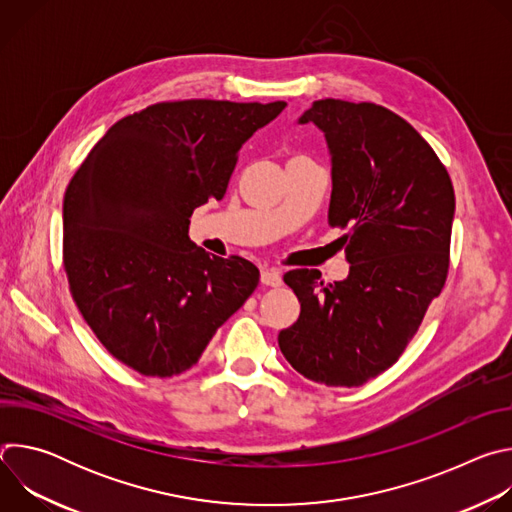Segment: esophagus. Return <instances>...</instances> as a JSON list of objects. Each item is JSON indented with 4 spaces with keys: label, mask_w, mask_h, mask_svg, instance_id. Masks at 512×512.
<instances>
[{
    "label": "esophagus",
    "mask_w": 512,
    "mask_h": 512,
    "mask_svg": "<svg viewBox=\"0 0 512 512\" xmlns=\"http://www.w3.org/2000/svg\"><path fill=\"white\" fill-rule=\"evenodd\" d=\"M261 283H263V285H271V287L281 285V273H279V269H275V267L263 269V271H261Z\"/></svg>",
    "instance_id": "1"
}]
</instances>
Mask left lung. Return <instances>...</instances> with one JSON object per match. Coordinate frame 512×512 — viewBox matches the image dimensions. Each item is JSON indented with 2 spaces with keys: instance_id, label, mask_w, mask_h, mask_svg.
Instances as JSON below:
<instances>
[{
  "instance_id": "left-lung-1",
  "label": "left lung",
  "mask_w": 512,
  "mask_h": 512,
  "mask_svg": "<svg viewBox=\"0 0 512 512\" xmlns=\"http://www.w3.org/2000/svg\"><path fill=\"white\" fill-rule=\"evenodd\" d=\"M310 121L328 141V225L348 231L350 273L324 283L318 269L287 271L302 312L277 340L306 379L360 387L393 367L442 294L454 186L431 145L381 105L322 99L300 117Z\"/></svg>"
}]
</instances>
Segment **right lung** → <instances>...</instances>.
Returning a JSON list of instances; mask_svg holds the SVG:
<instances>
[{"instance_id":"1","label":"right lung","mask_w":512,"mask_h":512,"mask_svg":"<svg viewBox=\"0 0 512 512\" xmlns=\"http://www.w3.org/2000/svg\"><path fill=\"white\" fill-rule=\"evenodd\" d=\"M275 103L166 101L119 119L62 204L70 294L101 344L143 377H174L253 294L259 269L188 237L194 208L227 192L241 145Z\"/></svg>"}]
</instances>
